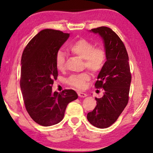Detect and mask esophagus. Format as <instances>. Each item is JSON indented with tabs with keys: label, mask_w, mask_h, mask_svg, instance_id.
Segmentation results:
<instances>
[{
	"label": "esophagus",
	"mask_w": 153,
	"mask_h": 153,
	"mask_svg": "<svg viewBox=\"0 0 153 153\" xmlns=\"http://www.w3.org/2000/svg\"><path fill=\"white\" fill-rule=\"evenodd\" d=\"M77 94H78L79 97H86V96H87L86 93L82 92H77Z\"/></svg>",
	"instance_id": "esophagus-1"
}]
</instances>
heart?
Masks as SVG:
<instances>
[{"instance_id":"heart-1","label":"heart","mask_w":153,"mask_h":153,"mask_svg":"<svg viewBox=\"0 0 153 153\" xmlns=\"http://www.w3.org/2000/svg\"><path fill=\"white\" fill-rule=\"evenodd\" d=\"M71 53L84 59V67L90 69L92 73L98 74L105 67L107 61V54L101 46H94V43L85 38L74 41L69 46ZM55 63L59 70H63L65 67V55L62 51L56 52L55 56ZM90 79L88 72L74 74L67 80V84L77 89L86 87V82Z\"/></svg>"}]
</instances>
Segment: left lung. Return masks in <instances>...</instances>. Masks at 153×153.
<instances>
[{
	"mask_svg": "<svg viewBox=\"0 0 153 153\" xmlns=\"http://www.w3.org/2000/svg\"><path fill=\"white\" fill-rule=\"evenodd\" d=\"M91 31L104 40L107 61L95 83L96 88L104 90V96L95 98L97 105L87 119L97 128H107L117 121L128 103L131 79L129 57L122 40L111 28L102 26Z\"/></svg>",
	"mask_w": 153,
	"mask_h": 153,
	"instance_id": "left-lung-1",
	"label": "left lung"
}]
</instances>
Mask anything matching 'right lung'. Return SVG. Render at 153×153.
<instances>
[{
	"label": "right lung",
	"mask_w": 153,
	"mask_h": 153,
	"mask_svg": "<svg viewBox=\"0 0 153 153\" xmlns=\"http://www.w3.org/2000/svg\"><path fill=\"white\" fill-rule=\"evenodd\" d=\"M69 33L45 29L25 46L22 56L20 86L25 107L31 118L40 126L60 122L67 105L77 98L74 90L52 92L58 76L55 56Z\"/></svg>",
	"instance_id": "obj_1"
}]
</instances>
